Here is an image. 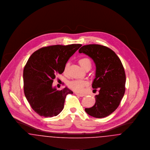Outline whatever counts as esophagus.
I'll use <instances>...</instances> for the list:
<instances>
[{"instance_id": "34e87169", "label": "esophagus", "mask_w": 150, "mask_h": 150, "mask_svg": "<svg viewBox=\"0 0 150 150\" xmlns=\"http://www.w3.org/2000/svg\"><path fill=\"white\" fill-rule=\"evenodd\" d=\"M75 94H76V95H78V96H80V97H83V96H84L86 95L85 94H83V93H77V92H75Z\"/></svg>"}]
</instances>
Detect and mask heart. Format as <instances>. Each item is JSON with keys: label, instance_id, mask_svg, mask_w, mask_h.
Here are the masks:
<instances>
[{"label": "heart", "instance_id": "heart-1", "mask_svg": "<svg viewBox=\"0 0 150 150\" xmlns=\"http://www.w3.org/2000/svg\"><path fill=\"white\" fill-rule=\"evenodd\" d=\"M79 64L81 65V66L84 69H86L87 67H91V60L88 58H83L80 59ZM69 64H67L64 67V71L67 70ZM88 83L83 80H74L70 81L68 84L69 86L73 90L77 91V92H81L84 88V86H87Z\"/></svg>", "mask_w": 150, "mask_h": 150}]
</instances>
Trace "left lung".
Here are the masks:
<instances>
[{
  "label": "left lung",
  "instance_id": "8db88e82",
  "mask_svg": "<svg viewBox=\"0 0 150 150\" xmlns=\"http://www.w3.org/2000/svg\"><path fill=\"white\" fill-rule=\"evenodd\" d=\"M79 52L88 55L95 63V76L92 86L99 89L94 106L85 111L93 117H106L117 108L125 93L126 76L123 65L116 54L103 45H86Z\"/></svg>",
  "mask_w": 150,
  "mask_h": 150
}]
</instances>
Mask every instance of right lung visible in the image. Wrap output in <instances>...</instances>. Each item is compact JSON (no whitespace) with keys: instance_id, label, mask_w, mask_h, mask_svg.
<instances>
[{"instance_id":"obj_1","label":"right lung","mask_w":150,"mask_h":150,"mask_svg":"<svg viewBox=\"0 0 150 150\" xmlns=\"http://www.w3.org/2000/svg\"><path fill=\"white\" fill-rule=\"evenodd\" d=\"M81 45L45 47L29 58L23 73L24 93L32 109L40 116L58 115L64 109L66 95L73 93L67 87L57 90L52 83L57 73L64 71L67 62Z\"/></svg>"}]
</instances>
